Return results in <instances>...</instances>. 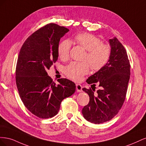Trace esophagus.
Masks as SVG:
<instances>
[{
	"label": "esophagus",
	"instance_id": "obj_1",
	"mask_svg": "<svg viewBox=\"0 0 146 146\" xmlns=\"http://www.w3.org/2000/svg\"><path fill=\"white\" fill-rule=\"evenodd\" d=\"M76 90L77 92L82 91V86L80 85V84H76Z\"/></svg>",
	"mask_w": 146,
	"mask_h": 146
}]
</instances>
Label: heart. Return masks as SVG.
I'll use <instances>...</instances> for the list:
<instances>
[{"mask_svg":"<svg viewBox=\"0 0 146 146\" xmlns=\"http://www.w3.org/2000/svg\"><path fill=\"white\" fill-rule=\"evenodd\" d=\"M79 46L87 50L83 60L88 61L92 70L98 71L107 64L110 58L111 49L107 44H104L100 39L89 33H80L74 38ZM71 47V42L69 39L61 41L57 48V52L60 58L66 60L69 58ZM90 71V66L86 61L70 63L64 68L66 76L71 80L79 82L85 75Z\"/></svg>","mask_w":146,"mask_h":146,"instance_id":"obj_1","label":"heart"}]
</instances>
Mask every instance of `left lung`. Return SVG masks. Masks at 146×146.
Here are the masks:
<instances>
[{"label":"left lung","instance_id":"left-lung-1","mask_svg":"<svg viewBox=\"0 0 146 146\" xmlns=\"http://www.w3.org/2000/svg\"><path fill=\"white\" fill-rule=\"evenodd\" d=\"M109 43L111 55L108 63L86 80L92 89H82L90 97L82 114L86 121L96 124L109 121L118 113L125 99L130 76L125 48L116 37L109 39ZM96 82L100 90L94 94L92 86H95Z\"/></svg>","mask_w":146,"mask_h":146}]
</instances>
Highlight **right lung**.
I'll return each mask as SVG.
<instances>
[{
	"instance_id": "add662e5",
	"label": "right lung",
	"mask_w": 146,
	"mask_h": 146,
	"mask_svg": "<svg viewBox=\"0 0 146 146\" xmlns=\"http://www.w3.org/2000/svg\"><path fill=\"white\" fill-rule=\"evenodd\" d=\"M69 31L48 24L31 35L20 50L16 68L17 88L25 107L39 118L55 116L61 101L76 91L74 82L60 78L56 85L46 71L58 60L60 39Z\"/></svg>"
}]
</instances>
